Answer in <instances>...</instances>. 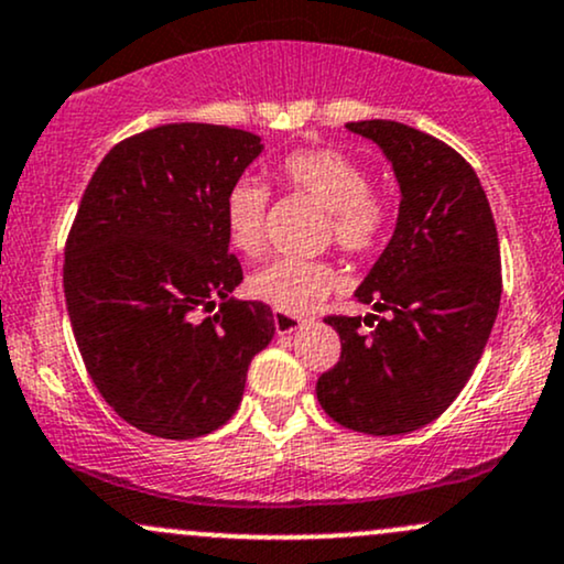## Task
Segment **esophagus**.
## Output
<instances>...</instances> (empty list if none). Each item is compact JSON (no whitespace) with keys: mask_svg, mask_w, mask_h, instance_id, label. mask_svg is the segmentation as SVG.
I'll return each instance as SVG.
<instances>
[{"mask_svg":"<svg viewBox=\"0 0 564 564\" xmlns=\"http://www.w3.org/2000/svg\"><path fill=\"white\" fill-rule=\"evenodd\" d=\"M273 323H275L278 334H291V332H296V328L304 326V318H300V315L283 313V310H273Z\"/></svg>","mask_w":564,"mask_h":564,"instance_id":"obj_1","label":"esophagus"}]
</instances>
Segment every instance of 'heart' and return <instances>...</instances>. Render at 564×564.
I'll list each match as a JSON object with an SVG mask.
<instances>
[{"instance_id": "obj_1", "label": "heart", "mask_w": 564, "mask_h": 564, "mask_svg": "<svg viewBox=\"0 0 564 564\" xmlns=\"http://www.w3.org/2000/svg\"><path fill=\"white\" fill-rule=\"evenodd\" d=\"M275 180L289 193L313 198L328 215V238L345 254L364 257L387 241L390 200L371 187L366 166L336 148H302L278 161ZM270 193L254 180H238L225 196V230L238 254L260 257L264 249ZM336 275L321 260H275L249 275L246 291L257 302L302 315L334 289Z\"/></svg>"}]
</instances>
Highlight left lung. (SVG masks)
I'll return each mask as SVG.
<instances>
[{
  "instance_id": "1",
  "label": "left lung",
  "mask_w": 564,
  "mask_h": 564,
  "mask_svg": "<svg viewBox=\"0 0 564 564\" xmlns=\"http://www.w3.org/2000/svg\"><path fill=\"white\" fill-rule=\"evenodd\" d=\"M347 129L384 151L403 198L390 243L355 291L388 315H328L341 355L315 392L347 430L403 435L458 398L488 345L501 302L498 232L475 170L443 140L384 119Z\"/></svg>"
}]
</instances>
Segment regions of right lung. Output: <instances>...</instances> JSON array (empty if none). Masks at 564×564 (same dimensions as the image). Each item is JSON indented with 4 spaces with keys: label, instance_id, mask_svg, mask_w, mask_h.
Wrapping results in <instances>:
<instances>
[{
    "label": "right lung",
    "instance_id": "obj_1",
    "mask_svg": "<svg viewBox=\"0 0 564 564\" xmlns=\"http://www.w3.org/2000/svg\"><path fill=\"white\" fill-rule=\"evenodd\" d=\"M260 153L243 129H145L108 151L82 196L63 262L70 328L97 392L148 435L219 430L275 334L268 304L230 296L243 270L225 196Z\"/></svg>",
    "mask_w": 564,
    "mask_h": 564
}]
</instances>
